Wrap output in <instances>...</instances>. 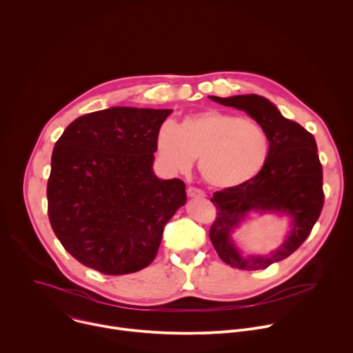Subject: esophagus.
<instances>
[{"label":"esophagus","mask_w":353,"mask_h":353,"mask_svg":"<svg viewBox=\"0 0 353 353\" xmlns=\"http://www.w3.org/2000/svg\"><path fill=\"white\" fill-rule=\"evenodd\" d=\"M187 194L191 198H204L205 196V192L203 190L198 188V187H192V185L187 188Z\"/></svg>","instance_id":"esophagus-1"}]
</instances>
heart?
Wrapping results in <instances>:
<instances>
[{"label": "heart", "mask_w": 353, "mask_h": 353, "mask_svg": "<svg viewBox=\"0 0 353 353\" xmlns=\"http://www.w3.org/2000/svg\"><path fill=\"white\" fill-rule=\"evenodd\" d=\"M162 163L187 172L198 158L201 177L212 187L233 188L260 173L270 154L267 132L256 121L218 109L163 124L157 135Z\"/></svg>", "instance_id": "obj_1"}]
</instances>
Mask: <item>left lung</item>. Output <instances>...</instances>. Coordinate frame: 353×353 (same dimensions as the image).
<instances>
[{
  "mask_svg": "<svg viewBox=\"0 0 353 353\" xmlns=\"http://www.w3.org/2000/svg\"><path fill=\"white\" fill-rule=\"evenodd\" d=\"M223 106L244 110L267 132L270 154L257 176L233 188L216 191L211 201L218 208L210 237L223 263L244 271L265 270L282 261L303 244L323 205V166L317 143L307 130L285 119L268 99L259 94L210 96ZM251 210L282 212L294 219L285 243L271 256L243 259L230 240V232Z\"/></svg>",
  "mask_w": 353,
  "mask_h": 353,
  "instance_id": "left-lung-1",
  "label": "left lung"
}]
</instances>
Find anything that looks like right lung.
Segmentation results:
<instances>
[{"label": "right lung", "instance_id": "right-lung-1", "mask_svg": "<svg viewBox=\"0 0 353 353\" xmlns=\"http://www.w3.org/2000/svg\"><path fill=\"white\" fill-rule=\"evenodd\" d=\"M173 110L110 108L78 117L56 142L48 219L68 253L106 275L141 271L185 204L180 179L154 174L157 135Z\"/></svg>", "mask_w": 353, "mask_h": 353}]
</instances>
